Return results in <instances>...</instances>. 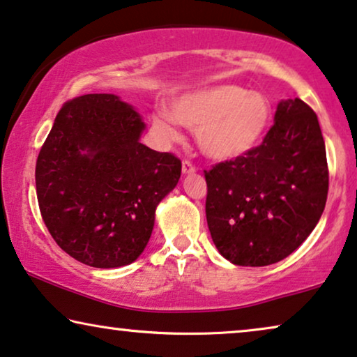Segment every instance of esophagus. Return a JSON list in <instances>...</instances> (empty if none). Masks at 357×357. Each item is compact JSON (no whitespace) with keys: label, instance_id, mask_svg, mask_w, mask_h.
<instances>
[{"label":"esophagus","instance_id":"obj_1","mask_svg":"<svg viewBox=\"0 0 357 357\" xmlns=\"http://www.w3.org/2000/svg\"><path fill=\"white\" fill-rule=\"evenodd\" d=\"M196 173V166H194L191 161H183V174H192Z\"/></svg>","mask_w":357,"mask_h":357}]
</instances>
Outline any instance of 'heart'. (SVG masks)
<instances>
[{
    "mask_svg": "<svg viewBox=\"0 0 357 357\" xmlns=\"http://www.w3.org/2000/svg\"><path fill=\"white\" fill-rule=\"evenodd\" d=\"M169 115L196 130L197 145L207 158L231 161L248 155L261 144L273 122V106L263 93L222 83L174 98L169 102ZM170 118L156 112L151 122L166 140H178Z\"/></svg>",
    "mask_w": 357,
    "mask_h": 357,
    "instance_id": "heart-1",
    "label": "heart"
}]
</instances>
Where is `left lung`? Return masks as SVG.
Returning a JSON list of instances; mask_svg holds the SVG:
<instances>
[{
    "label": "left lung",
    "mask_w": 357,
    "mask_h": 357,
    "mask_svg": "<svg viewBox=\"0 0 357 357\" xmlns=\"http://www.w3.org/2000/svg\"><path fill=\"white\" fill-rule=\"evenodd\" d=\"M213 245L236 266H269L294 253L320 220L328 196L325 142L302 99L278 104L263 144L206 171Z\"/></svg>",
    "instance_id": "obj_1"
}]
</instances>
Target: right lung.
Instances as JSON below:
<instances>
[{"instance_id":"right-lung-1","label":"right lung","mask_w":357,"mask_h":357,"mask_svg":"<svg viewBox=\"0 0 357 357\" xmlns=\"http://www.w3.org/2000/svg\"><path fill=\"white\" fill-rule=\"evenodd\" d=\"M145 122L116 94H84L56 114L36 165L42 218L65 253L93 268L144 253L181 161L140 144Z\"/></svg>"}]
</instances>
